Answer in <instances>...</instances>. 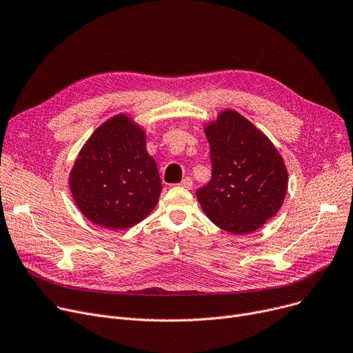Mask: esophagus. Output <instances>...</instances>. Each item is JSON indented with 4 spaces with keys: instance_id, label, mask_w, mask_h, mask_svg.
Masks as SVG:
<instances>
[{
    "instance_id": "esophagus-1",
    "label": "esophagus",
    "mask_w": 353,
    "mask_h": 353,
    "mask_svg": "<svg viewBox=\"0 0 353 353\" xmlns=\"http://www.w3.org/2000/svg\"><path fill=\"white\" fill-rule=\"evenodd\" d=\"M180 185H181V187H184V189H189V190H192V189H193V180H192L190 177H185V179H183V180H181Z\"/></svg>"
}]
</instances>
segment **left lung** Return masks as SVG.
I'll use <instances>...</instances> for the list:
<instances>
[{
	"mask_svg": "<svg viewBox=\"0 0 353 353\" xmlns=\"http://www.w3.org/2000/svg\"><path fill=\"white\" fill-rule=\"evenodd\" d=\"M211 180L196 192L205 216L241 236L263 227L284 203L288 172L271 140L234 109L204 125Z\"/></svg>",
	"mask_w": 353,
	"mask_h": 353,
	"instance_id": "8db88e82",
	"label": "left lung"
}]
</instances>
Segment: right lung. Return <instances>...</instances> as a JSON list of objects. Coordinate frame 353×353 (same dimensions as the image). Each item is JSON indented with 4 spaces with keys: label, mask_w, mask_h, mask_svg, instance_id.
<instances>
[{
    "label": "right lung",
    "mask_w": 353,
    "mask_h": 353,
    "mask_svg": "<svg viewBox=\"0 0 353 353\" xmlns=\"http://www.w3.org/2000/svg\"><path fill=\"white\" fill-rule=\"evenodd\" d=\"M146 137L142 126L119 113L82 146L68 180L77 207L90 223L126 230L154 210L161 181Z\"/></svg>",
    "instance_id": "obj_1"
}]
</instances>
